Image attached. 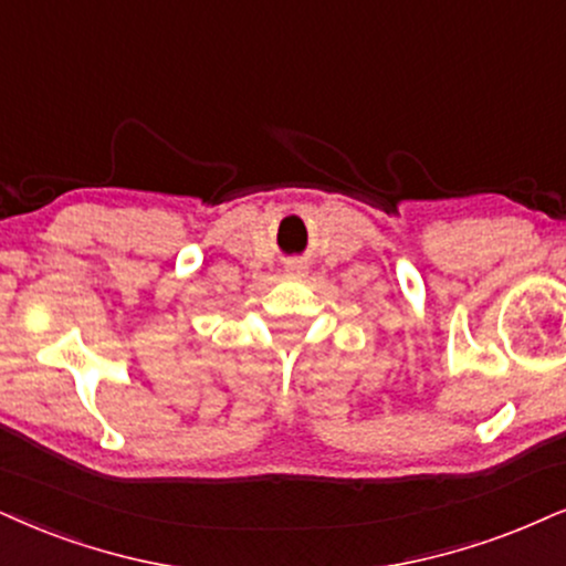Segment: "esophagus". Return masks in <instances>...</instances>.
I'll list each match as a JSON object with an SVG mask.
<instances>
[{
  "label": "esophagus",
  "mask_w": 566,
  "mask_h": 566,
  "mask_svg": "<svg viewBox=\"0 0 566 566\" xmlns=\"http://www.w3.org/2000/svg\"><path fill=\"white\" fill-rule=\"evenodd\" d=\"M306 272V268L302 262H294V264H289V275H304Z\"/></svg>",
  "instance_id": "obj_1"
}]
</instances>
